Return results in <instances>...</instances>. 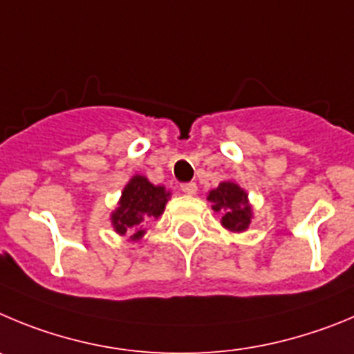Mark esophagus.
Listing matches in <instances>:
<instances>
[{
	"label": "esophagus",
	"mask_w": 354,
	"mask_h": 354,
	"mask_svg": "<svg viewBox=\"0 0 354 354\" xmlns=\"http://www.w3.org/2000/svg\"><path fill=\"white\" fill-rule=\"evenodd\" d=\"M181 192L187 194V196H194V194L197 192V185L194 183V181H190V183H183L181 185Z\"/></svg>",
	"instance_id": "34e87169"
}]
</instances>
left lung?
Returning a JSON list of instances; mask_svg holds the SVG:
<instances>
[{"instance_id": "8db88e82", "label": "left lung", "mask_w": 354, "mask_h": 354, "mask_svg": "<svg viewBox=\"0 0 354 354\" xmlns=\"http://www.w3.org/2000/svg\"><path fill=\"white\" fill-rule=\"evenodd\" d=\"M206 199L212 203L213 212L221 213L222 227L231 232L247 231L254 218L252 205L248 201V194L236 181H222L218 187L209 190Z\"/></svg>"}]
</instances>
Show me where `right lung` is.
I'll use <instances>...</instances> for the list:
<instances>
[{"instance_id":"right-lung-1","label":"right lung","mask_w":354,"mask_h":354,"mask_svg":"<svg viewBox=\"0 0 354 354\" xmlns=\"http://www.w3.org/2000/svg\"><path fill=\"white\" fill-rule=\"evenodd\" d=\"M171 192L162 185H153L142 174H133L123 187L118 206L111 213V224L118 234H130L138 241L146 234L145 222L160 218Z\"/></svg>"}]
</instances>
